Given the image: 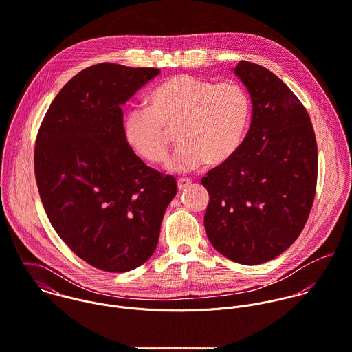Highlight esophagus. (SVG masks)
Listing matches in <instances>:
<instances>
[{
	"label": "esophagus",
	"mask_w": 352,
	"mask_h": 352,
	"mask_svg": "<svg viewBox=\"0 0 352 352\" xmlns=\"http://www.w3.org/2000/svg\"><path fill=\"white\" fill-rule=\"evenodd\" d=\"M177 185H178V189L182 190V189H185L186 186L190 185V179H188V178H179V179L177 181Z\"/></svg>",
	"instance_id": "esophagus-1"
}]
</instances>
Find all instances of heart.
I'll list each match as a JSON object with an SVG mask.
<instances>
[{"instance_id": "1", "label": "heart", "mask_w": 352, "mask_h": 352, "mask_svg": "<svg viewBox=\"0 0 352 352\" xmlns=\"http://www.w3.org/2000/svg\"><path fill=\"white\" fill-rule=\"evenodd\" d=\"M146 103L125 114V138L141 157L156 163L170 145L167 129L177 126L181 142L166 160V168L175 173L228 159L243 140L252 114L249 92L241 82H213L184 73L155 87Z\"/></svg>"}]
</instances>
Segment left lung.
Returning a JSON list of instances; mask_svg holds the SVG:
<instances>
[{
	"label": "left lung",
	"instance_id": "8db88e82",
	"mask_svg": "<svg viewBox=\"0 0 352 352\" xmlns=\"http://www.w3.org/2000/svg\"><path fill=\"white\" fill-rule=\"evenodd\" d=\"M234 71L250 94L253 117L238 149L201 178L210 193L204 226L219 253L257 265L287 250L307 221L317 141L305 106L275 73L249 61Z\"/></svg>",
	"mask_w": 352,
	"mask_h": 352
}]
</instances>
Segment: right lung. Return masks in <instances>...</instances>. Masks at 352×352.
Instances as JSON below:
<instances>
[{
	"label": "right lung",
	"mask_w": 352,
	"mask_h": 352,
	"mask_svg": "<svg viewBox=\"0 0 352 352\" xmlns=\"http://www.w3.org/2000/svg\"><path fill=\"white\" fill-rule=\"evenodd\" d=\"M156 68L102 63L78 72L38 131L34 168L47 217L72 252L106 272H126L155 252L173 175L148 167L124 133L126 103Z\"/></svg>",
	"instance_id": "add662e5"
}]
</instances>
